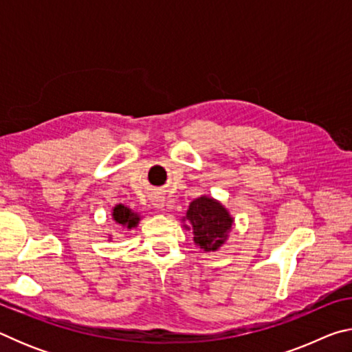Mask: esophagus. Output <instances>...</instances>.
<instances>
[{"mask_svg":"<svg viewBox=\"0 0 352 352\" xmlns=\"http://www.w3.org/2000/svg\"><path fill=\"white\" fill-rule=\"evenodd\" d=\"M152 205L155 208H158V210H163V208H164V197H162V195H153Z\"/></svg>","mask_w":352,"mask_h":352,"instance_id":"esophagus-1","label":"esophagus"}]
</instances>
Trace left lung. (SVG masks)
<instances>
[{
    "mask_svg": "<svg viewBox=\"0 0 352 352\" xmlns=\"http://www.w3.org/2000/svg\"><path fill=\"white\" fill-rule=\"evenodd\" d=\"M183 222L184 228L192 230L195 245L205 252H217L228 239L234 220L220 201L201 195L190 201Z\"/></svg>",
    "mask_w": 352,
    "mask_h": 352,
    "instance_id": "obj_1",
    "label": "left lung"
}]
</instances>
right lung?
I'll return each instance as SVG.
<instances>
[{"instance_id":"1","label":"right lung","mask_w":352,"mask_h":352,"mask_svg":"<svg viewBox=\"0 0 352 352\" xmlns=\"http://www.w3.org/2000/svg\"><path fill=\"white\" fill-rule=\"evenodd\" d=\"M111 217H113V220H115L116 223L126 226V228H129V230L135 228V226L138 225L140 220H141L138 212H133L132 210H130V208L124 206L121 204L113 208V210H111Z\"/></svg>"}]
</instances>
